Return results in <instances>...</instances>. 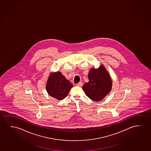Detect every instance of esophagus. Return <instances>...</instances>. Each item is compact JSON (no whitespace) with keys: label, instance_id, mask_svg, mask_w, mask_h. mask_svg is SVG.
I'll use <instances>...</instances> for the list:
<instances>
[{"label":"esophagus","instance_id":"1","mask_svg":"<svg viewBox=\"0 0 151 151\" xmlns=\"http://www.w3.org/2000/svg\"><path fill=\"white\" fill-rule=\"evenodd\" d=\"M77 85H78V86H79L81 87V86H83V83H82V82H80L79 83H77Z\"/></svg>","mask_w":151,"mask_h":151}]
</instances>
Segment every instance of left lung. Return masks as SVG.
I'll use <instances>...</instances> for the list:
<instances>
[{"instance_id": "obj_1", "label": "left lung", "mask_w": 151, "mask_h": 151, "mask_svg": "<svg viewBox=\"0 0 151 151\" xmlns=\"http://www.w3.org/2000/svg\"><path fill=\"white\" fill-rule=\"evenodd\" d=\"M89 82L82 87L85 94L91 100L100 101L111 91L112 81L110 75L103 66L98 69L91 68L88 73Z\"/></svg>"}]
</instances>
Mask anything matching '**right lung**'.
Returning a JSON list of instances; mask_svg holds the SVG:
<instances>
[{
  "instance_id": "1",
  "label": "right lung",
  "mask_w": 151,
  "mask_h": 151,
  "mask_svg": "<svg viewBox=\"0 0 151 151\" xmlns=\"http://www.w3.org/2000/svg\"><path fill=\"white\" fill-rule=\"evenodd\" d=\"M72 87V84L60 72L50 74L46 86L49 95L58 100L66 98Z\"/></svg>"
}]
</instances>
